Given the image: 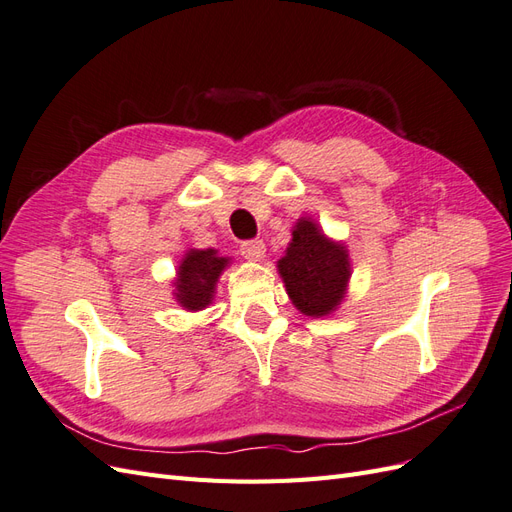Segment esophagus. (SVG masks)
Listing matches in <instances>:
<instances>
[{
  "label": "esophagus",
  "instance_id": "1",
  "mask_svg": "<svg viewBox=\"0 0 512 512\" xmlns=\"http://www.w3.org/2000/svg\"><path fill=\"white\" fill-rule=\"evenodd\" d=\"M265 252H267V247H265V243H262L260 239H252V241H243L241 243V256L245 260L260 262L262 258H265Z\"/></svg>",
  "mask_w": 512,
  "mask_h": 512
}]
</instances>
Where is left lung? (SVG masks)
I'll list each match as a JSON object with an SVG mask.
<instances>
[{
	"mask_svg": "<svg viewBox=\"0 0 512 512\" xmlns=\"http://www.w3.org/2000/svg\"><path fill=\"white\" fill-rule=\"evenodd\" d=\"M277 273L303 316H331L346 299L352 277L350 252L344 241L327 237L316 220L303 215L292 226V239L277 260Z\"/></svg>",
	"mask_w": 512,
	"mask_h": 512,
	"instance_id": "8db88e82",
	"label": "left lung"
}]
</instances>
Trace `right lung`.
Masks as SVG:
<instances>
[{
  "label": "right lung",
  "instance_id": "obj_1",
  "mask_svg": "<svg viewBox=\"0 0 512 512\" xmlns=\"http://www.w3.org/2000/svg\"><path fill=\"white\" fill-rule=\"evenodd\" d=\"M230 267V258L220 256L218 250H185L173 277V297L185 312H203L215 299L220 275Z\"/></svg>",
  "mask_w": 512,
  "mask_h": 512
}]
</instances>
